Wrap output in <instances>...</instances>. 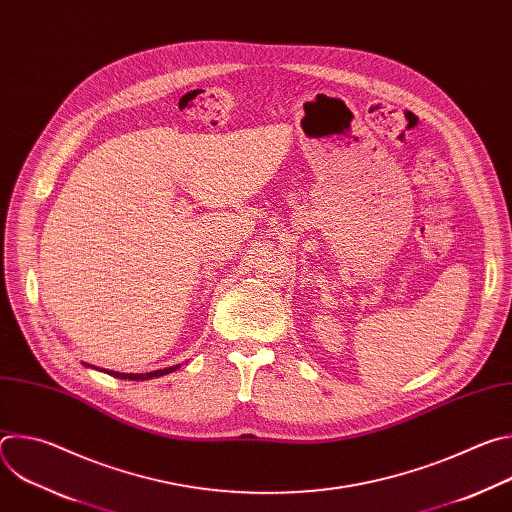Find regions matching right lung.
<instances>
[{
  "instance_id": "obj_1",
  "label": "right lung",
  "mask_w": 512,
  "mask_h": 512,
  "mask_svg": "<svg viewBox=\"0 0 512 512\" xmlns=\"http://www.w3.org/2000/svg\"><path fill=\"white\" fill-rule=\"evenodd\" d=\"M89 367V364H87ZM180 369V364H176V367H168V369H160V371H152V373H143V375H133V373H117V371H105L109 373L111 377H117V379H129V381H145V379H154V377H162V375H168L172 371Z\"/></svg>"
}]
</instances>
